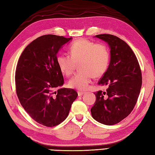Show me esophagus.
Wrapping results in <instances>:
<instances>
[{"label": "esophagus", "mask_w": 155, "mask_h": 155, "mask_svg": "<svg viewBox=\"0 0 155 155\" xmlns=\"http://www.w3.org/2000/svg\"><path fill=\"white\" fill-rule=\"evenodd\" d=\"M78 96H82L84 94H85V92H81V91H78Z\"/></svg>", "instance_id": "1"}]
</instances>
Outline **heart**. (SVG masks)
<instances>
[{
  "label": "heart",
  "mask_w": 155,
  "mask_h": 155,
  "mask_svg": "<svg viewBox=\"0 0 155 155\" xmlns=\"http://www.w3.org/2000/svg\"><path fill=\"white\" fill-rule=\"evenodd\" d=\"M69 55L59 54L57 65L62 74L67 77L71 75L79 65L78 74L69 81L68 85L74 89L86 90L93 78H100L105 74L110 62V52L103 43L86 39L74 42L69 47Z\"/></svg>",
  "instance_id": "obj_1"
}]
</instances>
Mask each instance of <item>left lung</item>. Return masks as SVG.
I'll return each instance as SVG.
<instances>
[{"instance_id":"obj_1","label":"left lung","mask_w":155,"mask_h":155,"mask_svg":"<svg viewBox=\"0 0 155 155\" xmlns=\"http://www.w3.org/2000/svg\"><path fill=\"white\" fill-rule=\"evenodd\" d=\"M95 37L108 43L110 59L109 68L98 85L106 90L94 93L92 117L101 124L115 125L132 111L142 86V72L135 54L124 40L110 34Z\"/></svg>"}]
</instances>
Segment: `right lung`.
<instances>
[{
    "mask_svg": "<svg viewBox=\"0 0 155 155\" xmlns=\"http://www.w3.org/2000/svg\"><path fill=\"white\" fill-rule=\"evenodd\" d=\"M71 39L52 34L38 37L26 46L16 67V93L20 103L34 121L46 127L65 120L78 96L74 89L54 91L64 84L57 54Z\"/></svg>",
    "mask_w": 155,
    "mask_h": 155,
    "instance_id": "1",
    "label": "right lung"
}]
</instances>
